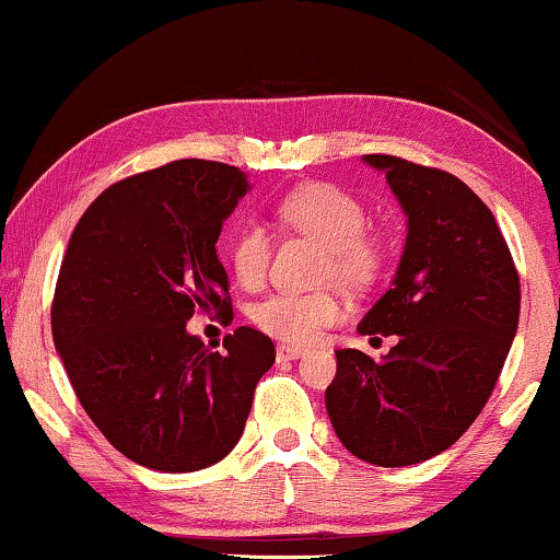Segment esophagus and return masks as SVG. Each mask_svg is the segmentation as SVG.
Here are the masks:
<instances>
[{"instance_id": "obj_1", "label": "esophagus", "mask_w": 560, "mask_h": 560, "mask_svg": "<svg viewBox=\"0 0 560 560\" xmlns=\"http://www.w3.org/2000/svg\"><path fill=\"white\" fill-rule=\"evenodd\" d=\"M306 350L303 348H293V345H278V361H295V358H301Z\"/></svg>"}]
</instances>
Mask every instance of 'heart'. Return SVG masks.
<instances>
[{
  "mask_svg": "<svg viewBox=\"0 0 560 560\" xmlns=\"http://www.w3.org/2000/svg\"><path fill=\"white\" fill-rule=\"evenodd\" d=\"M278 220L293 231L327 246L324 278L345 288H365L384 261V244L365 231V210L353 195L332 184H308L293 189L278 205ZM269 265V233L265 225L246 223L231 244V269L241 285L259 288ZM345 303L332 291L267 295L252 308V322L261 332L291 345L319 340L327 327L342 322Z\"/></svg>",
  "mask_w": 560,
  "mask_h": 560,
  "instance_id": "heart-1",
  "label": "heart"
}]
</instances>
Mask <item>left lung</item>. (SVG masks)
<instances>
[{"mask_svg":"<svg viewBox=\"0 0 560 560\" xmlns=\"http://www.w3.org/2000/svg\"><path fill=\"white\" fill-rule=\"evenodd\" d=\"M363 163L386 176L407 236L358 332L399 340L382 361L335 350L324 402L350 454L407 467L446 452L486 407L520 324V275L493 212L457 176L395 155Z\"/></svg>","mask_w":560,"mask_h":560,"instance_id":"1","label":"left lung"}]
</instances>
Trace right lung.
<instances>
[{"label":"right lung","instance_id":"obj_1","mask_svg":"<svg viewBox=\"0 0 560 560\" xmlns=\"http://www.w3.org/2000/svg\"><path fill=\"white\" fill-rule=\"evenodd\" d=\"M244 171L174 161L108 186L69 238L51 332L80 405L124 457L195 472L231 454L275 345L238 327L210 350L186 322L231 312L223 223Z\"/></svg>","mask_w":560,"mask_h":560}]
</instances>
